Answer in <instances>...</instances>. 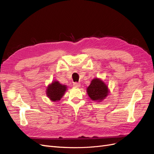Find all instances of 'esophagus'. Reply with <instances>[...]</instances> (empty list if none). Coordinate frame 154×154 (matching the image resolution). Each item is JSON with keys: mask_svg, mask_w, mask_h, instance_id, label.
I'll use <instances>...</instances> for the list:
<instances>
[{"mask_svg": "<svg viewBox=\"0 0 154 154\" xmlns=\"http://www.w3.org/2000/svg\"><path fill=\"white\" fill-rule=\"evenodd\" d=\"M73 86H75V87H76V88H79V87H80L81 84H80V83H79V82H73Z\"/></svg>", "mask_w": 154, "mask_h": 154, "instance_id": "34e87169", "label": "esophagus"}]
</instances>
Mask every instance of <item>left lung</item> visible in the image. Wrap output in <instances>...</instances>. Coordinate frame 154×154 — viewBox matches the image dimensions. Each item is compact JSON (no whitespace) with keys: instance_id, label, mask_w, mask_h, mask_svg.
Returning <instances> with one entry per match:
<instances>
[{"instance_id":"obj_1","label":"left lung","mask_w":154,"mask_h":154,"mask_svg":"<svg viewBox=\"0 0 154 154\" xmlns=\"http://www.w3.org/2000/svg\"><path fill=\"white\" fill-rule=\"evenodd\" d=\"M89 97L94 101H101L108 95V88L99 79H94L87 88Z\"/></svg>"}]
</instances>
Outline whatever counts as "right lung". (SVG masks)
I'll return each mask as SVG.
<instances>
[{"instance_id": "add662e5", "label": "right lung", "mask_w": 154, "mask_h": 154, "mask_svg": "<svg viewBox=\"0 0 154 154\" xmlns=\"http://www.w3.org/2000/svg\"><path fill=\"white\" fill-rule=\"evenodd\" d=\"M66 90V86L54 81L50 85L47 89V94L52 101H58L64 96Z\"/></svg>"}]
</instances>
